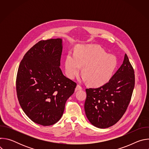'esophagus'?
<instances>
[{
	"label": "esophagus",
	"instance_id": "34e87169",
	"mask_svg": "<svg viewBox=\"0 0 149 149\" xmlns=\"http://www.w3.org/2000/svg\"><path fill=\"white\" fill-rule=\"evenodd\" d=\"M82 88L81 86H80L79 85H77L76 88H75V91H78V90H82Z\"/></svg>",
	"mask_w": 149,
	"mask_h": 149
}]
</instances>
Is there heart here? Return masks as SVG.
Listing matches in <instances>:
<instances>
[{
  "label": "heart",
  "instance_id": "obj_1",
  "mask_svg": "<svg viewBox=\"0 0 149 149\" xmlns=\"http://www.w3.org/2000/svg\"><path fill=\"white\" fill-rule=\"evenodd\" d=\"M117 66L115 56L98 46H82L77 53L69 52L65 62L67 76L74 79L82 68L84 79L93 87H100L112 78Z\"/></svg>",
  "mask_w": 149,
  "mask_h": 149
}]
</instances>
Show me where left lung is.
Wrapping results in <instances>:
<instances>
[{
	"label": "left lung",
	"instance_id": "8db88e82",
	"mask_svg": "<svg viewBox=\"0 0 149 149\" xmlns=\"http://www.w3.org/2000/svg\"><path fill=\"white\" fill-rule=\"evenodd\" d=\"M134 84V71L125 54L123 64L107 83L97 88L86 90L84 109L90 122L100 129L117 123L128 107Z\"/></svg>",
	"mask_w": 149,
	"mask_h": 149
}]
</instances>
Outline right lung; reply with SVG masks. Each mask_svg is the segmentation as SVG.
I'll return each mask as SVG.
<instances>
[{
  "label": "right lung",
  "mask_w": 149,
  "mask_h": 149,
  "mask_svg": "<svg viewBox=\"0 0 149 149\" xmlns=\"http://www.w3.org/2000/svg\"><path fill=\"white\" fill-rule=\"evenodd\" d=\"M62 51L61 38L40 40L25 54L17 71L20 107L32 121L44 126L60 120L77 86L59 68Z\"/></svg>",
  "instance_id": "1"
}]
</instances>
